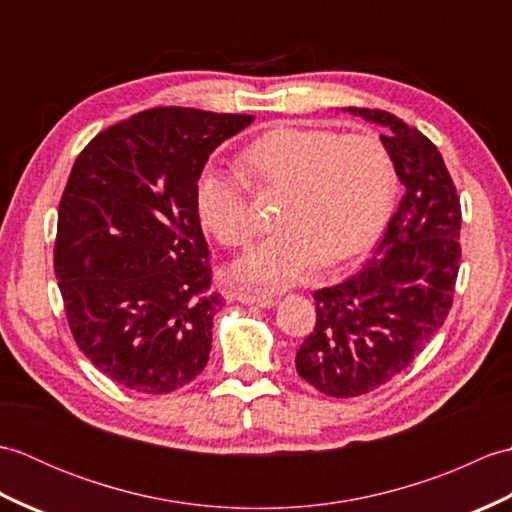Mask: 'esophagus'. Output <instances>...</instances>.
Returning <instances> with one entry per match:
<instances>
[{"label":"esophagus","mask_w":512,"mask_h":512,"mask_svg":"<svg viewBox=\"0 0 512 512\" xmlns=\"http://www.w3.org/2000/svg\"><path fill=\"white\" fill-rule=\"evenodd\" d=\"M237 301L246 303V306H259V308H273L275 306V297L259 295V292H250V290H239Z\"/></svg>","instance_id":"esophagus-1"}]
</instances>
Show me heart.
Instances as JSON below:
<instances>
[{
  "label": "heart",
  "instance_id": "obj_1",
  "mask_svg": "<svg viewBox=\"0 0 512 512\" xmlns=\"http://www.w3.org/2000/svg\"><path fill=\"white\" fill-rule=\"evenodd\" d=\"M242 167L262 187L288 189L277 233L248 248L231 266L235 281L281 290L325 264L345 262L372 246L394 211L396 165L374 134L281 125L242 151ZM202 224L226 246L257 231L250 187L239 169L209 165L198 178Z\"/></svg>",
  "mask_w": 512,
  "mask_h": 512
}]
</instances>
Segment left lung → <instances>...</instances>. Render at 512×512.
I'll return each mask as SVG.
<instances>
[{
  "label": "left lung",
  "instance_id": "1",
  "mask_svg": "<svg viewBox=\"0 0 512 512\" xmlns=\"http://www.w3.org/2000/svg\"><path fill=\"white\" fill-rule=\"evenodd\" d=\"M380 125L405 187L372 259L341 284L314 292L317 325L295 365L321 394H367L411 365L453 303L462 211L438 147L383 110L343 107Z\"/></svg>",
  "mask_w": 512,
  "mask_h": 512
}]
</instances>
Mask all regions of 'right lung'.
Returning <instances> with one entry per match:
<instances>
[{
	"label": "right lung",
	"mask_w": 512,
	"mask_h": 512,
	"mask_svg": "<svg viewBox=\"0 0 512 512\" xmlns=\"http://www.w3.org/2000/svg\"><path fill=\"white\" fill-rule=\"evenodd\" d=\"M255 116L156 107L90 140L59 204L54 275L76 345L114 383L169 394L209 361L211 288L195 187Z\"/></svg>",
	"instance_id": "right-lung-1"
}]
</instances>
